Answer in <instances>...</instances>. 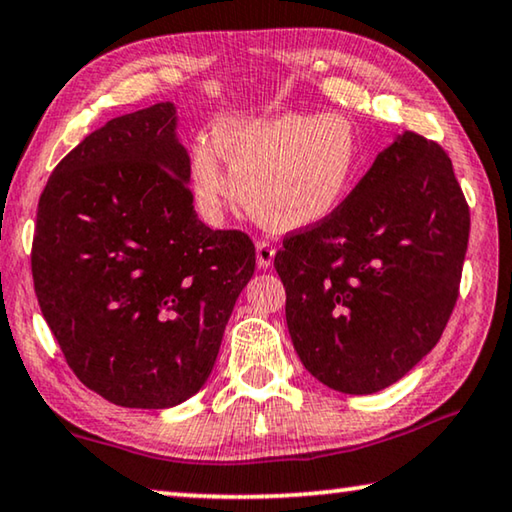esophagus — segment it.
<instances>
[{"instance_id":"obj_1","label":"esophagus","mask_w":512,"mask_h":512,"mask_svg":"<svg viewBox=\"0 0 512 512\" xmlns=\"http://www.w3.org/2000/svg\"><path fill=\"white\" fill-rule=\"evenodd\" d=\"M274 261V247L270 240L256 242V263L261 270H268Z\"/></svg>"}]
</instances>
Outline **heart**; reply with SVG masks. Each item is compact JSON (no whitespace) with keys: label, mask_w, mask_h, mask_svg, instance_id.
<instances>
[{"label":"heart","mask_w":512,"mask_h":512,"mask_svg":"<svg viewBox=\"0 0 512 512\" xmlns=\"http://www.w3.org/2000/svg\"><path fill=\"white\" fill-rule=\"evenodd\" d=\"M235 194L258 226L274 233L305 231L328 219L351 194L358 173V138L339 115L281 113L224 120L212 145L191 150V187L207 212Z\"/></svg>","instance_id":"b5f03b06"}]
</instances>
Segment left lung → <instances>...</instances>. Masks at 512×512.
<instances>
[{
  "mask_svg": "<svg viewBox=\"0 0 512 512\" xmlns=\"http://www.w3.org/2000/svg\"><path fill=\"white\" fill-rule=\"evenodd\" d=\"M469 226L446 150L406 131L328 219L288 233L274 268L307 372L346 395L411 372L455 309Z\"/></svg>",
  "mask_w": 512,
  "mask_h": 512,
  "instance_id": "8db88e82",
  "label": "left lung"
}]
</instances>
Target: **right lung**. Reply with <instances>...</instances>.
I'll return each mask as SVG.
<instances>
[{
	"label": "right lung",
	"instance_id": "obj_1",
	"mask_svg": "<svg viewBox=\"0 0 512 512\" xmlns=\"http://www.w3.org/2000/svg\"><path fill=\"white\" fill-rule=\"evenodd\" d=\"M175 106L115 117L59 161L39 198L32 277L66 365L127 409L196 395L256 268L247 233L194 210Z\"/></svg>",
	"mask_w": 512,
	"mask_h": 512
}]
</instances>
